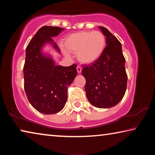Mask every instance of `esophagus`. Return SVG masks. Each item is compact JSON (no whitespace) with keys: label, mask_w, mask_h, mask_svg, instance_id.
<instances>
[{"label":"esophagus","mask_w":155,"mask_h":155,"mask_svg":"<svg viewBox=\"0 0 155 155\" xmlns=\"http://www.w3.org/2000/svg\"><path fill=\"white\" fill-rule=\"evenodd\" d=\"M77 72L78 73H81V71H82V68L79 66V65H78V66L77 67Z\"/></svg>","instance_id":"34e87169"}]
</instances>
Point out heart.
<instances>
[{"instance_id": "1", "label": "heart", "mask_w": 155, "mask_h": 155, "mask_svg": "<svg viewBox=\"0 0 155 155\" xmlns=\"http://www.w3.org/2000/svg\"><path fill=\"white\" fill-rule=\"evenodd\" d=\"M68 51L77 52V58L83 64H91L103 54L106 46V38L98 31H81L70 34L65 41Z\"/></svg>"}]
</instances>
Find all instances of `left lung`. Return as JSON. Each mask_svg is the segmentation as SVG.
Instances as JSON below:
<instances>
[{
  "instance_id": "left-lung-1",
  "label": "left lung",
  "mask_w": 155,
  "mask_h": 155,
  "mask_svg": "<svg viewBox=\"0 0 155 155\" xmlns=\"http://www.w3.org/2000/svg\"><path fill=\"white\" fill-rule=\"evenodd\" d=\"M99 28L106 37L107 46L98 60L83 68L82 74L90 103L98 108H110L124 97L128 77L121 43L107 28Z\"/></svg>"
}]
</instances>
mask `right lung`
I'll list each match as a JSON object with an SVG mask.
<instances>
[{"label":"right lung","mask_w":155,"mask_h":155,"mask_svg":"<svg viewBox=\"0 0 155 155\" xmlns=\"http://www.w3.org/2000/svg\"><path fill=\"white\" fill-rule=\"evenodd\" d=\"M64 28L44 26L38 30L26 48L23 68L24 87L27 98L34 108L44 114L59 112L68 98V85L77 77V65L64 67L55 65L51 57L43 55L41 48L46 42H53L52 37L58 35Z\"/></svg>","instance_id":"1"}]
</instances>
